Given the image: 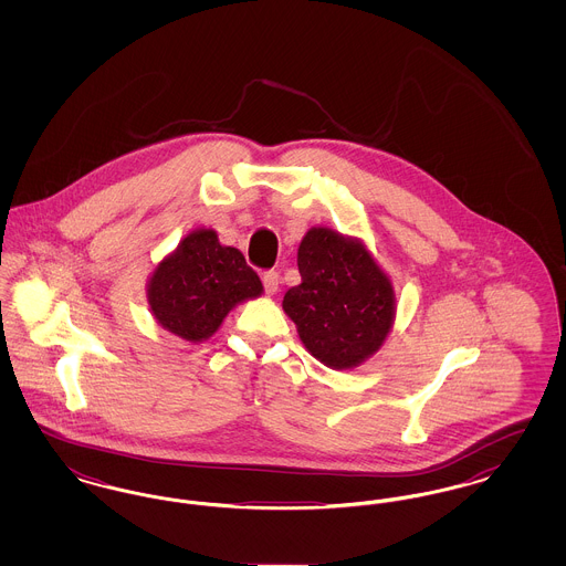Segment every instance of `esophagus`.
Returning a JSON list of instances; mask_svg holds the SVG:
<instances>
[{
  "instance_id": "esophagus-1",
  "label": "esophagus",
  "mask_w": 566,
  "mask_h": 566,
  "mask_svg": "<svg viewBox=\"0 0 566 566\" xmlns=\"http://www.w3.org/2000/svg\"><path fill=\"white\" fill-rule=\"evenodd\" d=\"M263 286H265V293H268V295H275V293H277V286H280V275H277V271H265V273H263Z\"/></svg>"
}]
</instances>
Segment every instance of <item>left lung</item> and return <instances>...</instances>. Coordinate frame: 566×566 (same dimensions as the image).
I'll return each instance as SVG.
<instances>
[{"label":"left lung","instance_id":"1","mask_svg":"<svg viewBox=\"0 0 566 566\" xmlns=\"http://www.w3.org/2000/svg\"><path fill=\"white\" fill-rule=\"evenodd\" d=\"M301 284L282 301L307 352L344 371L371 358L395 324V289L356 238L312 227L298 243Z\"/></svg>","mask_w":566,"mask_h":566}]
</instances>
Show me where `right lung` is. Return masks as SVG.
<instances>
[{
	"label": "right lung",
	"instance_id": "obj_1",
	"mask_svg": "<svg viewBox=\"0 0 566 566\" xmlns=\"http://www.w3.org/2000/svg\"><path fill=\"white\" fill-rule=\"evenodd\" d=\"M261 293L263 284L242 252L218 242L212 229H197L155 268L146 296L165 331L199 344L235 305Z\"/></svg>",
	"mask_w": 566,
	"mask_h": 566
}]
</instances>
